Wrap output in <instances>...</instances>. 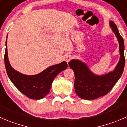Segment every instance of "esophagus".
<instances>
[{"label": "esophagus", "instance_id": "1", "mask_svg": "<svg viewBox=\"0 0 127 127\" xmlns=\"http://www.w3.org/2000/svg\"><path fill=\"white\" fill-rule=\"evenodd\" d=\"M72 56L71 55H65L64 60H65V61H66V62L67 63H68L69 61H71V60H72Z\"/></svg>", "mask_w": 127, "mask_h": 127}]
</instances>
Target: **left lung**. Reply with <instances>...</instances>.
<instances>
[{
    "instance_id": "left-lung-1",
    "label": "left lung",
    "mask_w": 127,
    "mask_h": 127,
    "mask_svg": "<svg viewBox=\"0 0 127 127\" xmlns=\"http://www.w3.org/2000/svg\"><path fill=\"white\" fill-rule=\"evenodd\" d=\"M110 24L119 42L120 53V60L114 71L104 76H97L91 72L87 66L79 60H72L69 62L70 67L74 72L75 92L81 99L93 100L106 95L123 73L125 66L124 40L115 23L110 21Z\"/></svg>"
}]
</instances>
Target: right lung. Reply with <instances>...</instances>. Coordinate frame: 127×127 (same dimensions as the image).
<instances>
[{
  "label": "right lung",
  "mask_w": 127,
  "mask_h": 127,
  "mask_svg": "<svg viewBox=\"0 0 127 127\" xmlns=\"http://www.w3.org/2000/svg\"><path fill=\"white\" fill-rule=\"evenodd\" d=\"M6 40L4 60L8 77L15 87L29 99L39 100L45 97L50 92L55 77L67 67V63L63 61L60 64L50 66L37 75L27 76L22 74L13 69L10 64Z\"/></svg>",
  "instance_id": "right-lung-1"
}]
</instances>
